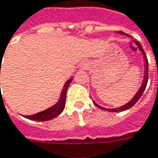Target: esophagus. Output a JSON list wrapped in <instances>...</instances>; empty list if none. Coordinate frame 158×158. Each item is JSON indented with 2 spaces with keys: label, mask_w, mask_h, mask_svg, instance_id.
Returning a JSON list of instances; mask_svg holds the SVG:
<instances>
[{
  "label": "esophagus",
  "mask_w": 158,
  "mask_h": 158,
  "mask_svg": "<svg viewBox=\"0 0 158 158\" xmlns=\"http://www.w3.org/2000/svg\"><path fill=\"white\" fill-rule=\"evenodd\" d=\"M82 67H83V69H86L88 67V65L85 64V63H84V64H82Z\"/></svg>",
  "instance_id": "esophagus-1"
}]
</instances>
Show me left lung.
Returning a JSON list of instances; mask_svg holds the SVG:
<instances>
[{
	"mask_svg": "<svg viewBox=\"0 0 158 158\" xmlns=\"http://www.w3.org/2000/svg\"><path fill=\"white\" fill-rule=\"evenodd\" d=\"M119 34H124V33H123V32H119ZM126 35H127V34H126ZM134 41H135V43H136V45L138 46V48H139V50L142 52V53L143 54V56H144V60H145V70H144L145 71V73H144V78H143V80L142 85H141L140 89L138 90V92L137 93V94L135 95V97L133 98L131 101L129 102V103H127L126 105L121 106V107H118V108H114V109H106V108H104V107H102V106H98V104H96L95 102L93 101L94 105H95L96 106H98V108L102 109V110H108V111H112V112H118V111H123V110H128V109H130L131 107H132V106L138 101V99L141 98L142 94L143 93V92H144L145 88H146L147 83H148V60H147L146 54H145V52H144V51H143V49L141 44L138 42V41H136V40H134Z\"/></svg>",
	"mask_w": 158,
	"mask_h": 158,
	"instance_id": "1",
	"label": "left lung"
}]
</instances>
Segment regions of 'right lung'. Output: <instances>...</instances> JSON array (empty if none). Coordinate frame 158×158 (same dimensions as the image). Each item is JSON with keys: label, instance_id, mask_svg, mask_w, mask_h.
<instances>
[{"label": "right lung", "instance_id": "obj_1", "mask_svg": "<svg viewBox=\"0 0 158 158\" xmlns=\"http://www.w3.org/2000/svg\"><path fill=\"white\" fill-rule=\"evenodd\" d=\"M72 80H73V79H70L65 82V85L63 87V90L61 92L60 100H59V102L57 103L56 105H54L52 107L47 109V110L40 111L39 113H36V114H34V115L24 116V117H25L26 118L34 120V121H48V120H51L58 117L63 111L64 108H65L66 91H67L68 86H69V85L72 82Z\"/></svg>", "mask_w": 158, "mask_h": 158}]
</instances>
